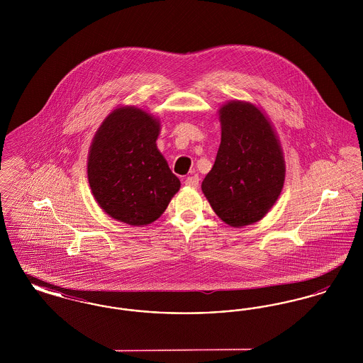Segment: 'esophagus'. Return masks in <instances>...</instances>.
I'll list each match as a JSON object with an SVG mask.
<instances>
[{
    "label": "esophagus",
    "instance_id": "1",
    "mask_svg": "<svg viewBox=\"0 0 363 363\" xmlns=\"http://www.w3.org/2000/svg\"><path fill=\"white\" fill-rule=\"evenodd\" d=\"M199 175H191L185 179V185L189 188H197L199 186Z\"/></svg>",
    "mask_w": 363,
    "mask_h": 363
}]
</instances>
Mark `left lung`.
I'll use <instances>...</instances> for the list:
<instances>
[{
	"label": "left lung",
	"mask_w": 363,
	"mask_h": 363,
	"mask_svg": "<svg viewBox=\"0 0 363 363\" xmlns=\"http://www.w3.org/2000/svg\"><path fill=\"white\" fill-rule=\"evenodd\" d=\"M219 120V151L201 189L225 223L253 225L274 207L283 189L286 164L280 141L267 116L249 102H227Z\"/></svg>",
	"instance_id": "1"
}]
</instances>
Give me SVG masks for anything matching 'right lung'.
<instances>
[{
  "instance_id": "1",
  "label": "right lung",
  "mask_w": 363,
  "mask_h": 363,
  "mask_svg": "<svg viewBox=\"0 0 363 363\" xmlns=\"http://www.w3.org/2000/svg\"><path fill=\"white\" fill-rule=\"evenodd\" d=\"M159 132V120L135 106L113 110L96 130L88 154V182L113 219L150 225L181 188L156 147Z\"/></svg>"
}]
</instances>
